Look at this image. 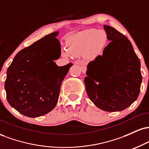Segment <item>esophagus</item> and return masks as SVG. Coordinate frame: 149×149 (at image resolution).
Instances as JSON below:
<instances>
[{
	"label": "esophagus",
	"instance_id": "1",
	"mask_svg": "<svg viewBox=\"0 0 149 149\" xmlns=\"http://www.w3.org/2000/svg\"><path fill=\"white\" fill-rule=\"evenodd\" d=\"M81 70H82V72L85 73L87 71V67L85 66H81Z\"/></svg>",
	"mask_w": 149,
	"mask_h": 149
}]
</instances>
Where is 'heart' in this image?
I'll return each instance as SVG.
<instances>
[{
  "label": "heart",
  "mask_w": 149,
  "mask_h": 149,
  "mask_svg": "<svg viewBox=\"0 0 149 149\" xmlns=\"http://www.w3.org/2000/svg\"><path fill=\"white\" fill-rule=\"evenodd\" d=\"M108 42L107 33L103 31L90 29L73 37L69 41V50L64 49L61 54L65 57L70 54L80 56L86 53L87 58L94 59L104 52Z\"/></svg>",
  "instance_id": "obj_1"
}]
</instances>
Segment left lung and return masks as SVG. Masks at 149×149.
Here are the masks:
<instances>
[{"mask_svg": "<svg viewBox=\"0 0 149 149\" xmlns=\"http://www.w3.org/2000/svg\"><path fill=\"white\" fill-rule=\"evenodd\" d=\"M110 43L88 65L86 91L95 106L105 111L127 109L139 96L142 81L140 61L123 34L104 25Z\"/></svg>", "mask_w": 149, "mask_h": 149, "instance_id": "left-lung-1", "label": "left lung"}]
</instances>
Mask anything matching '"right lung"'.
<instances>
[{
    "label": "right lung",
    "instance_id": "right-lung-1",
    "mask_svg": "<svg viewBox=\"0 0 149 149\" xmlns=\"http://www.w3.org/2000/svg\"><path fill=\"white\" fill-rule=\"evenodd\" d=\"M58 33L48 34L22 49L7 70L8 103L27 117L43 116L55 107L61 83L73 65L58 66L54 63L61 55Z\"/></svg>",
    "mask_w": 149,
    "mask_h": 149
}]
</instances>
